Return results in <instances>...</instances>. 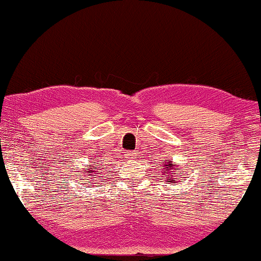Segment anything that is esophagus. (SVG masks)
Returning <instances> with one entry per match:
<instances>
[{
    "mask_svg": "<svg viewBox=\"0 0 261 261\" xmlns=\"http://www.w3.org/2000/svg\"><path fill=\"white\" fill-rule=\"evenodd\" d=\"M127 158H128V159H133V158H134V153H133V152L127 153Z\"/></svg>",
    "mask_w": 261,
    "mask_h": 261,
    "instance_id": "esophagus-1",
    "label": "esophagus"
}]
</instances>
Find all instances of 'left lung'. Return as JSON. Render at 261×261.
Returning <instances> with one entry per match:
<instances>
[{
  "mask_svg": "<svg viewBox=\"0 0 261 261\" xmlns=\"http://www.w3.org/2000/svg\"><path fill=\"white\" fill-rule=\"evenodd\" d=\"M165 168H167V169H172V168H174L175 170H178V168H176L174 164H172V162H169V163H168V165L165 164ZM164 173H168V170H165ZM173 174H175V173H173ZM170 176H172V175H170ZM178 179H179V178H178ZM168 181H172V183H175L176 180H173V179H168Z\"/></svg>",
  "mask_w": 261,
  "mask_h": 261,
  "instance_id": "1",
  "label": "left lung"
}]
</instances>
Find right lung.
<instances>
[{"instance_id":"right-lung-1","label":"right lung","mask_w":261,"mask_h":261,"mask_svg":"<svg viewBox=\"0 0 261 261\" xmlns=\"http://www.w3.org/2000/svg\"><path fill=\"white\" fill-rule=\"evenodd\" d=\"M97 170V167H94V165H91V168H89L88 170H87V174L86 175H94V174H102V170L100 172H96ZM100 178V175H98ZM94 178H97V175H94Z\"/></svg>"}]
</instances>
